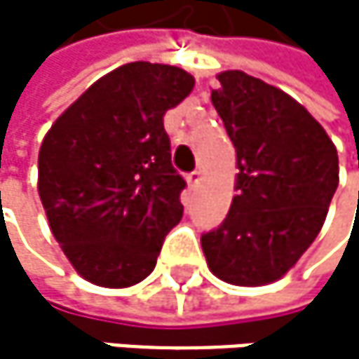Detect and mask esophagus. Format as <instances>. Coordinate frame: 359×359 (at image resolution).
Returning <instances> with one entry per match:
<instances>
[{
  "instance_id": "34e87169",
  "label": "esophagus",
  "mask_w": 359,
  "mask_h": 359,
  "mask_svg": "<svg viewBox=\"0 0 359 359\" xmlns=\"http://www.w3.org/2000/svg\"><path fill=\"white\" fill-rule=\"evenodd\" d=\"M200 181H202V172H200V170H196V172H191V174L187 176V185H189V187H198Z\"/></svg>"
}]
</instances>
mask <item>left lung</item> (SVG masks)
<instances>
[{"label":"left lung","instance_id":"obj_1","mask_svg":"<svg viewBox=\"0 0 359 359\" xmlns=\"http://www.w3.org/2000/svg\"><path fill=\"white\" fill-rule=\"evenodd\" d=\"M211 92L237 153L224 224L202 252L219 280L265 286L291 271L323 228L338 187V153L325 129L284 90L243 71L217 75Z\"/></svg>","mask_w":359,"mask_h":359}]
</instances>
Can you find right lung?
I'll use <instances>...</instances> for the list:
<instances>
[{
	"label": "right lung",
	"mask_w": 359,
	"mask_h": 359,
	"mask_svg": "<svg viewBox=\"0 0 359 359\" xmlns=\"http://www.w3.org/2000/svg\"><path fill=\"white\" fill-rule=\"evenodd\" d=\"M196 79L178 66L129 62L96 79L47 131L38 196L68 263L88 282L127 288L153 273L181 222L185 181L172 168L168 109Z\"/></svg>",
	"instance_id": "obj_1"
}]
</instances>
